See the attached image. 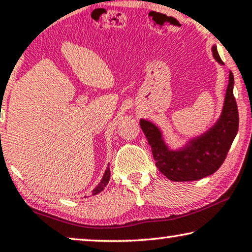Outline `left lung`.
Listing matches in <instances>:
<instances>
[{"label": "left lung", "mask_w": 252, "mask_h": 252, "mask_svg": "<svg viewBox=\"0 0 252 252\" xmlns=\"http://www.w3.org/2000/svg\"><path fill=\"white\" fill-rule=\"evenodd\" d=\"M212 55L219 63H222L216 47H212ZM233 86L234 76L229 72L220 119L207 132L189 140L178 151L169 150L157 126L140 120V126L151 145L157 166L166 178L172 182H192L210 176L220 168L239 130V111Z\"/></svg>", "instance_id": "1"}]
</instances>
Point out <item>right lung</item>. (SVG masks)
Returning a JSON list of instances; mask_svg holds the SVG:
<instances>
[{
    "label": "right lung",
    "mask_w": 252,
    "mask_h": 252,
    "mask_svg": "<svg viewBox=\"0 0 252 252\" xmlns=\"http://www.w3.org/2000/svg\"><path fill=\"white\" fill-rule=\"evenodd\" d=\"M109 178H111V171H109V168H107V169H106V171H105L104 177H102L101 182L98 184V186L95 187L94 190H92V195H95V194L100 193L101 190L105 189L106 185H107V184H108Z\"/></svg>",
    "instance_id": "add662e5"
}]
</instances>
